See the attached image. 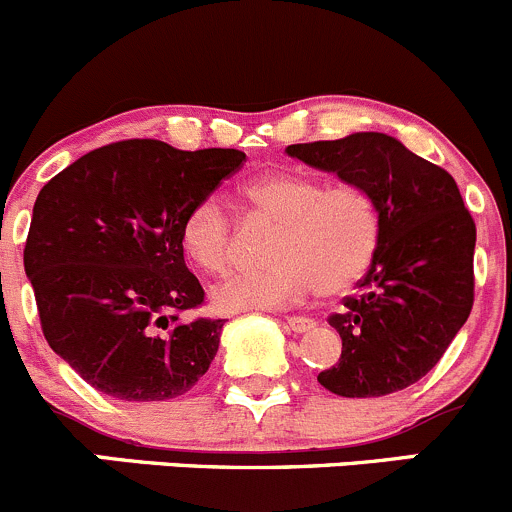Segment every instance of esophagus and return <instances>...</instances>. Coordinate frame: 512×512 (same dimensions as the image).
I'll use <instances>...</instances> for the list:
<instances>
[{
  "mask_svg": "<svg viewBox=\"0 0 512 512\" xmlns=\"http://www.w3.org/2000/svg\"><path fill=\"white\" fill-rule=\"evenodd\" d=\"M286 323L293 333H308L316 328V321L308 316H286Z\"/></svg>",
  "mask_w": 512,
  "mask_h": 512,
  "instance_id": "1",
  "label": "esophagus"
}]
</instances>
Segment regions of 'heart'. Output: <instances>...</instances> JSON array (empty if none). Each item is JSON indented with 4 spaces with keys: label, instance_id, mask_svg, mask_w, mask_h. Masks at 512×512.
<instances>
[{
    "label": "heart",
    "instance_id": "obj_1",
    "mask_svg": "<svg viewBox=\"0 0 512 512\" xmlns=\"http://www.w3.org/2000/svg\"><path fill=\"white\" fill-rule=\"evenodd\" d=\"M249 211L278 224L268 246L273 266L239 271L211 288L221 313L298 306L313 291L341 293L371 268L381 244L373 196L353 181L326 184L301 171H271L244 184ZM181 246L196 268L224 273L236 261V224L219 199H201L181 224Z\"/></svg>",
    "mask_w": 512,
    "mask_h": 512
}]
</instances>
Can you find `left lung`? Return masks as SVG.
Returning a JSON list of instances; mask_svg holds the SVG:
<instances>
[{
  "label": "left lung",
  "instance_id": "8db88e82",
  "mask_svg": "<svg viewBox=\"0 0 512 512\" xmlns=\"http://www.w3.org/2000/svg\"><path fill=\"white\" fill-rule=\"evenodd\" d=\"M288 156L361 184L381 216V244L356 296L328 323L343 341L318 383L343 398H378L421 381L473 308L475 224L453 176L398 139L358 131L293 144Z\"/></svg>",
  "mask_w": 512,
  "mask_h": 512
}]
</instances>
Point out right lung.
I'll use <instances>...</instances> for the list:
<instances>
[{"label":"right lung","instance_id":"add662e5","mask_svg":"<svg viewBox=\"0 0 512 512\" xmlns=\"http://www.w3.org/2000/svg\"><path fill=\"white\" fill-rule=\"evenodd\" d=\"M244 159L236 149L116 141L39 191L24 271L44 338L96 391L169 401L209 371L226 321L184 318L204 288L186 268L181 224Z\"/></svg>","mask_w":512,"mask_h":512}]
</instances>
